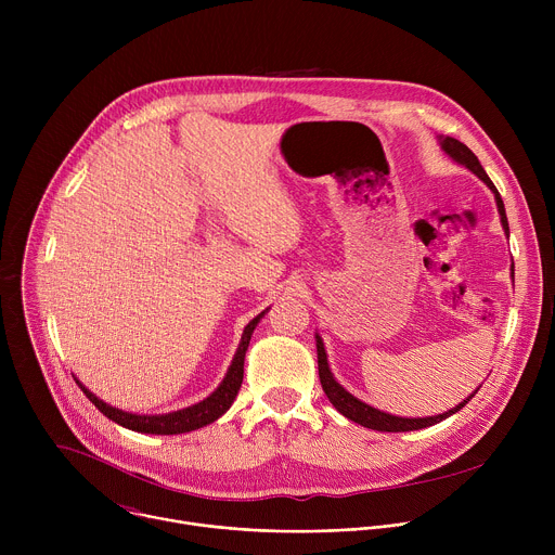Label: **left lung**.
<instances>
[{
	"label": "left lung",
	"instance_id": "1",
	"mask_svg": "<svg viewBox=\"0 0 555 555\" xmlns=\"http://www.w3.org/2000/svg\"><path fill=\"white\" fill-rule=\"evenodd\" d=\"M437 142L441 146V151L450 157L452 163L465 167L467 171H472L474 176H477L479 180H483L488 184V189L494 193V199H496V208H499V215H501V223H503V230L505 234L509 236V223H507V215H505V206H503V199L496 191V186L492 184V180L488 178V173L483 171L479 157L474 155L463 142H459L456 138H450V135H437ZM512 276H514V270H512ZM315 351H319V375H321V384H323V390L330 398V402L336 406L338 413H343L347 420L364 426V428H371V430H382V433H409V430H422V428H428V426H435L439 422H443L446 417L454 415L456 411H461L472 398V395H467V398L456 404L454 409L441 413V415H433V417H400V415H390V413H384L379 409H373L371 404L358 400L356 395H351L332 373L330 369V360H327V351H325V343L323 338L315 334Z\"/></svg>",
	"mask_w": 555,
	"mask_h": 555
}]
</instances>
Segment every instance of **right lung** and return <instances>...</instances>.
Instances as JSON below:
<instances>
[{
  "label": "right lung",
  "instance_id": "right-lung-1",
  "mask_svg": "<svg viewBox=\"0 0 555 555\" xmlns=\"http://www.w3.org/2000/svg\"><path fill=\"white\" fill-rule=\"evenodd\" d=\"M268 309H263L259 315H255V319L246 325V330L242 334V343H240V347H236L234 358H232V362H230L221 384L208 395L206 400H202V402H197V404H193L189 409L165 413V415H138V413H129V411H122V409H116V406L103 402L101 398H96V395L88 386H83L76 377L74 379H76L78 386H81V390L86 392V398L107 420L120 424L122 428H129V430H135V433H146V435H180V433H191V430L204 428V426L217 422L232 406L236 392H240L242 382H244V360H246V351H248L253 332L257 330V325L261 323V319H263Z\"/></svg>",
  "mask_w": 555,
  "mask_h": 555
}]
</instances>
